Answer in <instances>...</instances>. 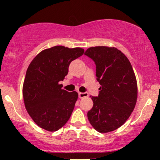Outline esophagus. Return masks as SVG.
Masks as SVG:
<instances>
[{"label": "esophagus", "instance_id": "34e87169", "mask_svg": "<svg viewBox=\"0 0 160 160\" xmlns=\"http://www.w3.org/2000/svg\"><path fill=\"white\" fill-rule=\"evenodd\" d=\"M78 95H79V98H86V97H88V95H89V94H88L87 92H79Z\"/></svg>", "mask_w": 160, "mask_h": 160}]
</instances>
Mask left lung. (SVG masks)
Segmentation results:
<instances>
[{
  "mask_svg": "<svg viewBox=\"0 0 160 160\" xmlns=\"http://www.w3.org/2000/svg\"><path fill=\"white\" fill-rule=\"evenodd\" d=\"M85 55L95 62L101 84L98 96H92L93 107L88 111V120L98 132H111L126 122L135 107V74L127 57L115 47H89Z\"/></svg>",
  "mask_w": 160,
  "mask_h": 160,
  "instance_id": "1",
  "label": "left lung"
}]
</instances>
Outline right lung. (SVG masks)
Segmentation results:
<instances>
[{
	"label": "right lung",
	"mask_w": 160,
	"mask_h": 160,
	"mask_svg": "<svg viewBox=\"0 0 160 160\" xmlns=\"http://www.w3.org/2000/svg\"><path fill=\"white\" fill-rule=\"evenodd\" d=\"M83 52L80 47L56 46L42 50L29 65L23 82L24 103L40 128L57 131L71 117L78 93L64 90L59 82L68 73L70 63Z\"/></svg>",
	"instance_id": "add662e5"
}]
</instances>
